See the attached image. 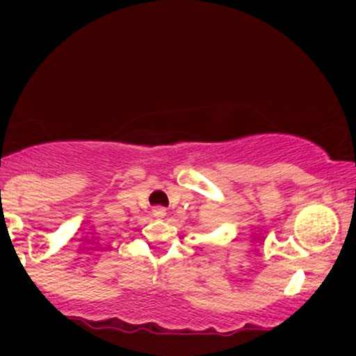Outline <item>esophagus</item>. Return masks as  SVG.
<instances>
[{
    "instance_id": "34e87169",
    "label": "esophagus",
    "mask_w": 356,
    "mask_h": 356,
    "mask_svg": "<svg viewBox=\"0 0 356 356\" xmlns=\"http://www.w3.org/2000/svg\"><path fill=\"white\" fill-rule=\"evenodd\" d=\"M165 215H167V210H165V208L161 207L153 208V217L155 218H165Z\"/></svg>"
}]
</instances>
